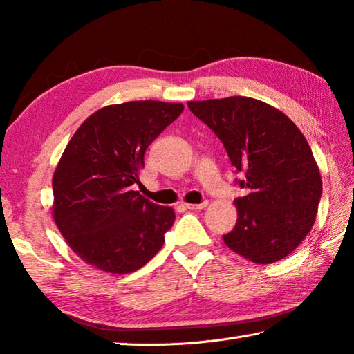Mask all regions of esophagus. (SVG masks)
I'll use <instances>...</instances> for the list:
<instances>
[{
    "instance_id": "1",
    "label": "esophagus",
    "mask_w": 354,
    "mask_h": 354,
    "mask_svg": "<svg viewBox=\"0 0 354 354\" xmlns=\"http://www.w3.org/2000/svg\"><path fill=\"white\" fill-rule=\"evenodd\" d=\"M208 205V201L201 202V204H184L187 209H204Z\"/></svg>"
}]
</instances>
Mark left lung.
Wrapping results in <instances>:
<instances>
[{
    "label": "left lung",
    "mask_w": 354,
    "mask_h": 354,
    "mask_svg": "<svg viewBox=\"0 0 354 354\" xmlns=\"http://www.w3.org/2000/svg\"><path fill=\"white\" fill-rule=\"evenodd\" d=\"M187 104L223 142L248 190L234 201L237 222L225 245L259 265L284 259L317 219L322 181L309 142L281 111L251 97Z\"/></svg>",
    "instance_id": "obj_1"
}]
</instances>
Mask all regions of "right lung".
<instances>
[{"label": "right lung", "instance_id": "obj_1", "mask_svg": "<svg viewBox=\"0 0 354 354\" xmlns=\"http://www.w3.org/2000/svg\"><path fill=\"white\" fill-rule=\"evenodd\" d=\"M183 111V103L156 100L111 104L89 115L66 145L53 175V219L88 265L131 274L162 248L175 212L132 185L150 142Z\"/></svg>", "mask_w": 354, "mask_h": 354}]
</instances>
